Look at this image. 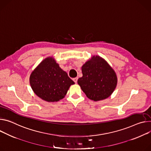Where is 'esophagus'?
<instances>
[{"label": "esophagus", "instance_id": "esophagus-1", "mask_svg": "<svg viewBox=\"0 0 151 151\" xmlns=\"http://www.w3.org/2000/svg\"><path fill=\"white\" fill-rule=\"evenodd\" d=\"M78 78H73V81L75 82V83H77V81H78Z\"/></svg>", "mask_w": 151, "mask_h": 151}]
</instances>
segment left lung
I'll return each instance as SVG.
<instances>
[{
    "label": "left lung",
    "instance_id": "obj_1",
    "mask_svg": "<svg viewBox=\"0 0 151 151\" xmlns=\"http://www.w3.org/2000/svg\"><path fill=\"white\" fill-rule=\"evenodd\" d=\"M83 76L78 84L87 97L94 101L108 98L115 90L117 78L113 68L99 56H93L82 66Z\"/></svg>",
    "mask_w": 151,
    "mask_h": 151
}]
</instances>
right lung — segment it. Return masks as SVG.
Instances as JSON below:
<instances>
[{
  "label": "right lung",
  "instance_id": "add662e5",
  "mask_svg": "<svg viewBox=\"0 0 151 151\" xmlns=\"http://www.w3.org/2000/svg\"><path fill=\"white\" fill-rule=\"evenodd\" d=\"M29 82L37 96L49 102L63 99L70 86L75 84L53 57L39 64L31 74Z\"/></svg>",
  "mask_w": 151,
  "mask_h": 151
}]
</instances>
